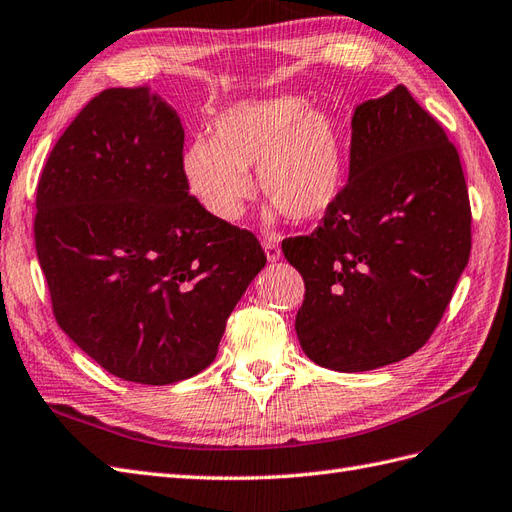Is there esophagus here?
<instances>
[{
  "label": "esophagus",
  "instance_id": "esophagus-1",
  "mask_svg": "<svg viewBox=\"0 0 512 512\" xmlns=\"http://www.w3.org/2000/svg\"><path fill=\"white\" fill-rule=\"evenodd\" d=\"M261 246H264V251H266V257H268V261H277V259H281V246L274 242L272 238H264L261 240Z\"/></svg>",
  "mask_w": 512,
  "mask_h": 512
}]
</instances>
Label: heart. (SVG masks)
Wrapping results in <instances>:
<instances>
[{
  "label": "heart",
  "mask_w": 512,
  "mask_h": 512,
  "mask_svg": "<svg viewBox=\"0 0 512 512\" xmlns=\"http://www.w3.org/2000/svg\"><path fill=\"white\" fill-rule=\"evenodd\" d=\"M257 183L274 212L294 220L324 216L344 188L342 129L329 110L281 95L240 101L216 116L214 138H194L181 157L188 190L205 212L235 222Z\"/></svg>",
  "instance_id": "1"
}]
</instances>
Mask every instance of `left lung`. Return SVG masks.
<instances>
[{
  "instance_id": "8db88e82",
  "label": "left lung",
  "mask_w": 512,
  "mask_h": 512,
  "mask_svg": "<svg viewBox=\"0 0 512 512\" xmlns=\"http://www.w3.org/2000/svg\"><path fill=\"white\" fill-rule=\"evenodd\" d=\"M281 248L305 281L296 335L313 363L376 370L428 342L469 261L471 207L456 147L406 86L355 110L342 194Z\"/></svg>"
}]
</instances>
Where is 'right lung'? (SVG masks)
I'll return each instance as SVG.
<instances>
[{
	"label": "right lung",
	"instance_id": "right-lung-1",
	"mask_svg": "<svg viewBox=\"0 0 512 512\" xmlns=\"http://www.w3.org/2000/svg\"><path fill=\"white\" fill-rule=\"evenodd\" d=\"M183 127L149 86L90 99L51 149L34 242L56 322L103 370L170 385L216 359L266 255L181 173Z\"/></svg>",
	"mask_w": 512,
	"mask_h": 512
}]
</instances>
